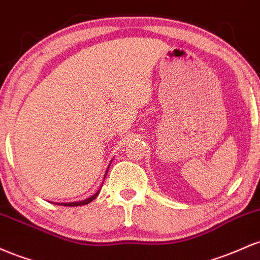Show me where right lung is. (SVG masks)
Here are the masks:
<instances>
[{
    "instance_id": "1",
    "label": "right lung",
    "mask_w": 260,
    "mask_h": 260,
    "mask_svg": "<svg viewBox=\"0 0 260 260\" xmlns=\"http://www.w3.org/2000/svg\"><path fill=\"white\" fill-rule=\"evenodd\" d=\"M109 168V167H108ZM108 172V171H107ZM106 176H107V173H106ZM102 189V188H101ZM101 189H99V190L97 191V193H95L94 195H92L91 198H88V199H86V200H82V201H76V203H61L60 205H62V206H81V205H87V204H89L91 203V201H93L95 199V198H97V195L99 194V191H101Z\"/></svg>"
}]
</instances>
